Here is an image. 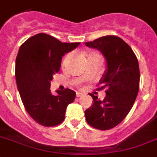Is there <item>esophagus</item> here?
I'll list each match as a JSON object with an SVG mask.
<instances>
[{"instance_id": "1", "label": "esophagus", "mask_w": 157, "mask_h": 157, "mask_svg": "<svg viewBox=\"0 0 157 157\" xmlns=\"http://www.w3.org/2000/svg\"><path fill=\"white\" fill-rule=\"evenodd\" d=\"M76 95H77V97H80V96L83 95V93H81V92H77Z\"/></svg>"}]
</instances>
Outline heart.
<instances>
[{
  "label": "heart",
  "mask_w": 157,
  "mask_h": 157,
  "mask_svg": "<svg viewBox=\"0 0 157 157\" xmlns=\"http://www.w3.org/2000/svg\"><path fill=\"white\" fill-rule=\"evenodd\" d=\"M98 56L99 55H98V54L95 52H88V53H84V58H85L87 61H88V59H90V58H95V57H98ZM69 54H68V55L65 56V58H64V60H63V62H66L68 58H69Z\"/></svg>",
  "instance_id": "heart-1"
}]
</instances>
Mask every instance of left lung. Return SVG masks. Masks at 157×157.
<instances>
[{
    "mask_svg": "<svg viewBox=\"0 0 157 157\" xmlns=\"http://www.w3.org/2000/svg\"><path fill=\"white\" fill-rule=\"evenodd\" d=\"M106 58L107 69L97 90L106 88L103 100L89 93L93 104L84 111L86 121L95 129L107 130L122 122L131 110L139 91L138 61L130 46L114 35H106L85 43Z\"/></svg>",
    "mask_w": 157,
    "mask_h": 157,
    "instance_id": "left-lung-1",
    "label": "left lung"
}]
</instances>
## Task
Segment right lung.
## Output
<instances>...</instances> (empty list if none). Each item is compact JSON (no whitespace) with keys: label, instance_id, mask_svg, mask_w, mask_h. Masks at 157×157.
<instances>
[{"label":"right lung","instance_id":"add662e5","mask_svg":"<svg viewBox=\"0 0 157 157\" xmlns=\"http://www.w3.org/2000/svg\"><path fill=\"white\" fill-rule=\"evenodd\" d=\"M80 43H62L51 35L39 33L20 46L16 59V80L22 102L30 116L44 126H55L65 119L67 106L76 92L69 88L54 95L53 75L60 70L62 56Z\"/></svg>","mask_w":157,"mask_h":157}]
</instances>
